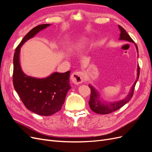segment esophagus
<instances>
[{
	"mask_svg": "<svg viewBox=\"0 0 152 152\" xmlns=\"http://www.w3.org/2000/svg\"><path fill=\"white\" fill-rule=\"evenodd\" d=\"M70 79L73 84L79 85L84 82V73L82 72H73Z\"/></svg>",
	"mask_w": 152,
	"mask_h": 152,
	"instance_id": "esophagus-1",
	"label": "esophagus"
}]
</instances>
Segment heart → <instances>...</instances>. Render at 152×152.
<instances>
[{
  "mask_svg": "<svg viewBox=\"0 0 152 152\" xmlns=\"http://www.w3.org/2000/svg\"><path fill=\"white\" fill-rule=\"evenodd\" d=\"M87 43H88V39L86 37L82 38L77 41V42L70 44V45L68 46L69 51L73 53L79 52L86 46Z\"/></svg>",
  "mask_w": 152,
  "mask_h": 152,
  "instance_id": "1",
  "label": "heart"
}]
</instances>
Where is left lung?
Here are the masks:
<instances>
[{
	"label": "left lung",
	"mask_w": 152,
	"mask_h": 152,
	"mask_svg": "<svg viewBox=\"0 0 152 152\" xmlns=\"http://www.w3.org/2000/svg\"><path fill=\"white\" fill-rule=\"evenodd\" d=\"M119 30H120L121 34H120V37H119L118 40H126L127 42H132L135 45V47L137 50V58H138V49H137V47L136 44L134 43V41L131 38L126 31L124 30L122 26L120 25H118ZM140 75V67L139 65H137V78L134 84L131 86V88L130 89V91L129 92L128 94L126 96V98H124L122 99H121L119 101H117V102H104L101 98L100 94L99 92L94 88L91 84H89V87L91 89V97L89 101V104L90 108L93 110V111L96 113L99 114H108L112 113L114 111H116L118 109L121 108L124 105H125L127 102H129L131 100L132 96L133 95V93H134V89L136 86V82L139 79Z\"/></svg>",
	"instance_id": "left-lung-1"
}]
</instances>
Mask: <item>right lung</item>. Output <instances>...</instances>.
I'll use <instances>...</instances> for the list:
<instances>
[{
    "label": "right lung",
    "mask_w": 152,
    "mask_h": 152,
    "mask_svg": "<svg viewBox=\"0 0 152 152\" xmlns=\"http://www.w3.org/2000/svg\"><path fill=\"white\" fill-rule=\"evenodd\" d=\"M50 24H43L31 29L22 39L13 58V85L26 108L40 115L49 116L59 111L65 102L70 84V71L54 72L44 78L26 75L20 65V54L22 45Z\"/></svg>",
    "instance_id": "right-lung-1"
}]
</instances>
